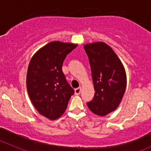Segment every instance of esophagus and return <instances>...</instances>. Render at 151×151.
I'll list each match as a JSON object with an SVG mask.
<instances>
[{"instance_id": "esophagus-1", "label": "esophagus", "mask_w": 151, "mask_h": 151, "mask_svg": "<svg viewBox=\"0 0 151 151\" xmlns=\"http://www.w3.org/2000/svg\"><path fill=\"white\" fill-rule=\"evenodd\" d=\"M81 91H82V87H81V86H80V87H79V88H76L75 90H74V92H75V94H77V95L80 94V92H81Z\"/></svg>"}]
</instances>
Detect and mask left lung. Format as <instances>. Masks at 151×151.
<instances>
[{
    "instance_id": "1",
    "label": "left lung",
    "mask_w": 151,
    "mask_h": 151,
    "mask_svg": "<svg viewBox=\"0 0 151 151\" xmlns=\"http://www.w3.org/2000/svg\"><path fill=\"white\" fill-rule=\"evenodd\" d=\"M91 69L95 93L88 102L94 114L106 116L117 108L127 86L125 67L111 46L104 42L84 45Z\"/></svg>"
}]
</instances>
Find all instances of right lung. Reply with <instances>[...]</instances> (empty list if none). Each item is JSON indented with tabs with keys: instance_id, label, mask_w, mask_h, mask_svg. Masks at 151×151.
<instances>
[{
	"instance_id": "obj_1",
	"label": "right lung",
	"mask_w": 151,
	"mask_h": 151,
	"mask_svg": "<svg viewBox=\"0 0 151 151\" xmlns=\"http://www.w3.org/2000/svg\"><path fill=\"white\" fill-rule=\"evenodd\" d=\"M77 43L52 41L37 51L30 60L26 74L28 94L36 110L50 120L65 112L74 91L62 71L65 57Z\"/></svg>"
}]
</instances>
